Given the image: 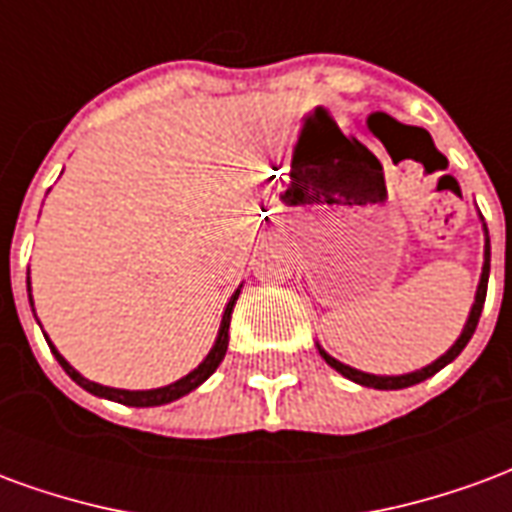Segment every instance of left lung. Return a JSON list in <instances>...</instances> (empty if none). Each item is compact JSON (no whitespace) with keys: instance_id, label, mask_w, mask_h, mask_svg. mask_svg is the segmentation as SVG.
Listing matches in <instances>:
<instances>
[{"instance_id":"obj_1","label":"left lung","mask_w":512,"mask_h":512,"mask_svg":"<svg viewBox=\"0 0 512 512\" xmlns=\"http://www.w3.org/2000/svg\"><path fill=\"white\" fill-rule=\"evenodd\" d=\"M483 219V216H480ZM483 233H485V255H483V274H480V285H477V293H474V304L472 310H469V318L463 323V332L461 337L450 345V351L447 354H441L436 362H430L428 367H422V370H414V373H403V376H373V373H362V370H356V367H348L343 362H337L334 356H329L323 351L321 345H318V351L326 359V365L334 367L340 376H345L348 381H354V384L370 386V389H406V386H414L419 381H425V378L436 376L441 367H447L455 359V356L461 354L466 343L472 340L474 329H477V321H480V312H483L485 304V290H488V271H491V238H488V227L483 224Z\"/></svg>"}]
</instances>
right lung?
I'll return each mask as SVG.
<instances>
[{"instance_id":"right-lung-1","label":"right lung","mask_w":512,"mask_h":512,"mask_svg":"<svg viewBox=\"0 0 512 512\" xmlns=\"http://www.w3.org/2000/svg\"><path fill=\"white\" fill-rule=\"evenodd\" d=\"M241 288L244 285H238L230 301H227V307H224V315H222V323H219V334H216V343L213 348L208 351V356L202 359L200 365L191 370L189 376L178 378L175 384H167V386H158V389H115V386H104V384H95L90 378H84L76 367H71V362L65 359V356L54 348L49 337H46V343H49L51 354L57 356V362L62 365V370L68 373V376L76 381V384L87 389L90 395L95 397H106V400H115V403H123V406H136V408H147V406H164V403H172V400H178V397L189 395L191 389H197L202 381H208L213 376V370L222 365L224 354H227V343H230V315H233V307L238 296H241ZM27 290H29V304H32V288H29V277H27ZM32 312H35V304H32Z\"/></svg>"}]
</instances>
